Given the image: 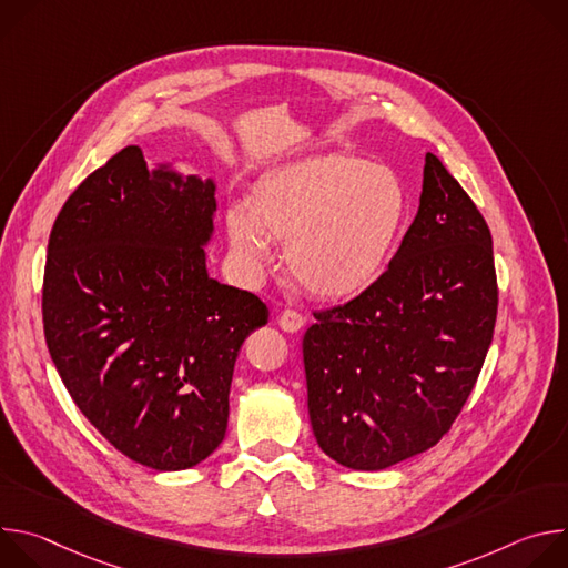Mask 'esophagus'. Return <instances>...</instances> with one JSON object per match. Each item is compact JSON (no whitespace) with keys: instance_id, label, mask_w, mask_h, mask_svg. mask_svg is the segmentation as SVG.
Instances as JSON below:
<instances>
[{"instance_id":"esophagus-1","label":"esophagus","mask_w":568,"mask_h":568,"mask_svg":"<svg viewBox=\"0 0 568 568\" xmlns=\"http://www.w3.org/2000/svg\"><path fill=\"white\" fill-rule=\"evenodd\" d=\"M278 326L285 331V333H298L303 328V316L294 310H283L278 314Z\"/></svg>"}]
</instances>
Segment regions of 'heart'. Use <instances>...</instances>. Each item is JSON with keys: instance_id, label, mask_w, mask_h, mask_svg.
Returning <instances> with one entry per match:
<instances>
[{"instance_id": "1", "label": "heart", "mask_w": 568, "mask_h": 568, "mask_svg": "<svg viewBox=\"0 0 568 568\" xmlns=\"http://www.w3.org/2000/svg\"><path fill=\"white\" fill-rule=\"evenodd\" d=\"M409 206L390 169L346 152L312 154L265 173L247 209H229L226 233L250 272L270 263L278 240L296 283L321 301H348L386 272Z\"/></svg>"}]
</instances>
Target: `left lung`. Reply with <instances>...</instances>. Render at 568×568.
<instances>
[{
	"label": "left lung",
	"mask_w": 568,
	"mask_h": 568,
	"mask_svg": "<svg viewBox=\"0 0 568 568\" xmlns=\"http://www.w3.org/2000/svg\"><path fill=\"white\" fill-rule=\"evenodd\" d=\"M493 235L427 152L416 220L359 296L314 312L303 337L318 447L375 471L434 447L467 402L497 321Z\"/></svg>",
	"instance_id": "left-lung-1"
}]
</instances>
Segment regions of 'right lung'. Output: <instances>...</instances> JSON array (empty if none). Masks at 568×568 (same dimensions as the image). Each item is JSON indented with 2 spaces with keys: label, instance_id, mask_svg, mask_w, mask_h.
Here are the masks:
<instances>
[{
  "label": "right lung",
  "instance_id": "1",
  "mask_svg": "<svg viewBox=\"0 0 568 568\" xmlns=\"http://www.w3.org/2000/svg\"><path fill=\"white\" fill-rule=\"evenodd\" d=\"M213 215V180L150 169L128 145L69 195L49 235V355L103 438L159 471L224 440L240 346L270 316L256 294L209 276Z\"/></svg>",
  "mask_w": 568,
  "mask_h": 568
}]
</instances>
